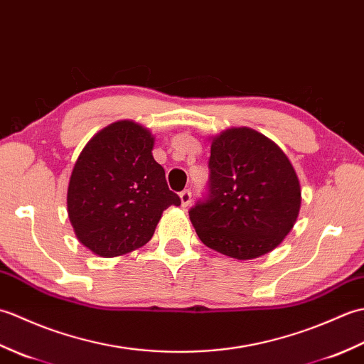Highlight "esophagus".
I'll return each mask as SVG.
<instances>
[{"label": "esophagus", "mask_w": 364, "mask_h": 364, "mask_svg": "<svg viewBox=\"0 0 364 364\" xmlns=\"http://www.w3.org/2000/svg\"><path fill=\"white\" fill-rule=\"evenodd\" d=\"M180 198H181V205L186 208V206H189V203L192 202V194H191V191L189 189H184V191H181L180 192Z\"/></svg>", "instance_id": "esophagus-1"}]
</instances>
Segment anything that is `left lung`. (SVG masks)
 <instances>
[{"label":"left lung","instance_id":"left-lung-1","mask_svg":"<svg viewBox=\"0 0 364 364\" xmlns=\"http://www.w3.org/2000/svg\"><path fill=\"white\" fill-rule=\"evenodd\" d=\"M206 194L189 210L205 245L236 259L261 257L297 220L300 184L286 154L250 128H233L211 144Z\"/></svg>","mask_w":364,"mask_h":364}]
</instances>
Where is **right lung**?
I'll return each instance as SVG.
<instances>
[{
  "instance_id": "1",
  "label": "right lung",
  "mask_w": 364,
  "mask_h": 364,
  "mask_svg": "<svg viewBox=\"0 0 364 364\" xmlns=\"http://www.w3.org/2000/svg\"><path fill=\"white\" fill-rule=\"evenodd\" d=\"M154 139L134 122L106 127L84 146L68 183L76 237L100 257H119L151 239L161 214L181 200L154 161Z\"/></svg>"
}]
</instances>
